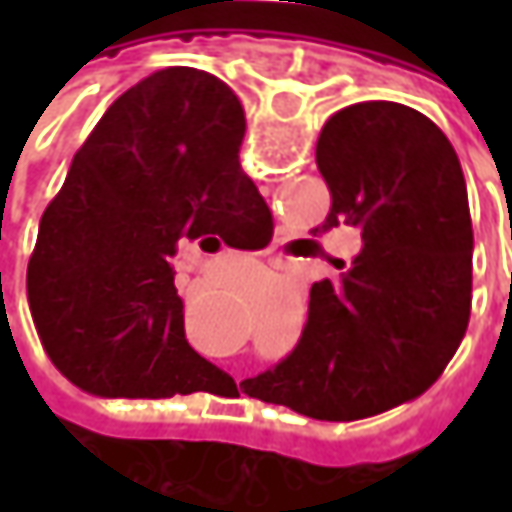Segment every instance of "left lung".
Wrapping results in <instances>:
<instances>
[{
	"instance_id": "left-lung-1",
	"label": "left lung",
	"mask_w": 512,
	"mask_h": 512,
	"mask_svg": "<svg viewBox=\"0 0 512 512\" xmlns=\"http://www.w3.org/2000/svg\"><path fill=\"white\" fill-rule=\"evenodd\" d=\"M330 187L322 227L362 230L336 282L310 287L293 353L245 379V393L322 419L353 422L422 396L462 342L473 290V225L459 156L424 113L359 102L316 142Z\"/></svg>"
}]
</instances>
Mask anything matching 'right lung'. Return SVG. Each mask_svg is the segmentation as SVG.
<instances>
[{"mask_svg": "<svg viewBox=\"0 0 512 512\" xmlns=\"http://www.w3.org/2000/svg\"><path fill=\"white\" fill-rule=\"evenodd\" d=\"M245 110L222 79L165 68L125 90L45 207L28 302L56 370L108 399L202 390L170 256L267 245L273 219L239 165Z\"/></svg>", "mask_w": 512, "mask_h": 512, "instance_id": "add662e5", "label": "right lung"}]
</instances>
